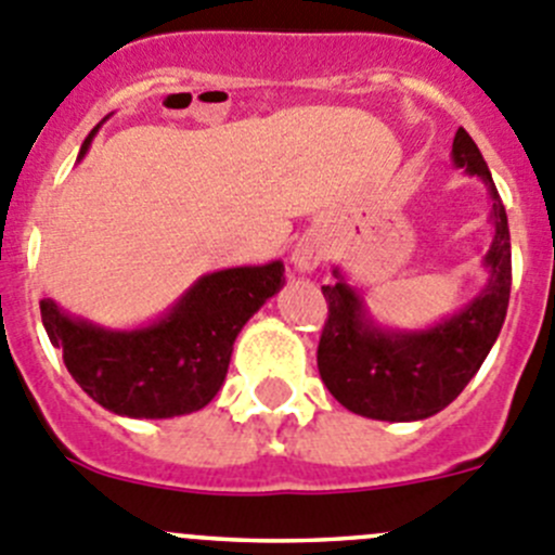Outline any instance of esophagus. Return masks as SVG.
Returning a JSON list of instances; mask_svg holds the SVG:
<instances>
[{
	"instance_id": "obj_1",
	"label": "esophagus",
	"mask_w": 555,
	"mask_h": 555,
	"mask_svg": "<svg viewBox=\"0 0 555 555\" xmlns=\"http://www.w3.org/2000/svg\"><path fill=\"white\" fill-rule=\"evenodd\" d=\"M325 260V241L318 232H309L301 241L295 243L293 254H289V262L298 273H314L320 268V262Z\"/></svg>"
}]
</instances>
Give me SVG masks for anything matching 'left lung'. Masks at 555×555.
<instances>
[{
	"instance_id": "obj_1",
	"label": "left lung",
	"mask_w": 555,
	"mask_h": 555,
	"mask_svg": "<svg viewBox=\"0 0 555 555\" xmlns=\"http://www.w3.org/2000/svg\"><path fill=\"white\" fill-rule=\"evenodd\" d=\"M452 164L488 185L493 224V243L481 257L488 282L463 309L424 328H388L339 266L336 284L323 287L328 323L320 336L318 370L334 400L359 416L422 422L443 411L479 372L504 325L512 287L509 224L493 175L465 128L454 133Z\"/></svg>"
}]
</instances>
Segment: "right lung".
Here are the masks:
<instances>
[{
    "label": "right lung",
    "instance_id": "obj_1",
    "mask_svg": "<svg viewBox=\"0 0 555 555\" xmlns=\"http://www.w3.org/2000/svg\"><path fill=\"white\" fill-rule=\"evenodd\" d=\"M282 287L284 262L271 260L205 273L160 318L133 328L98 325L54 298L40 301V318L67 372L98 405L128 418H175L219 395L237 334Z\"/></svg>",
    "mask_w": 555,
    "mask_h": 555
}]
</instances>
